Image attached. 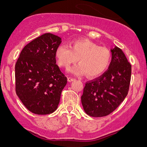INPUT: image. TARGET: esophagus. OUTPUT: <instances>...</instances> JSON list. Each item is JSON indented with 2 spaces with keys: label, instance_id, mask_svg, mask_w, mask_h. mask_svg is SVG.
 I'll return each mask as SVG.
<instances>
[{
  "label": "esophagus",
  "instance_id": "34e87169",
  "mask_svg": "<svg viewBox=\"0 0 147 147\" xmlns=\"http://www.w3.org/2000/svg\"><path fill=\"white\" fill-rule=\"evenodd\" d=\"M67 80H68V81H69V82H73V81H74V80H76V78H71V77H69V78H67Z\"/></svg>",
  "mask_w": 147,
  "mask_h": 147
}]
</instances>
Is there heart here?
Masks as SVG:
<instances>
[{
  "label": "heart",
  "mask_w": 147,
  "mask_h": 147,
  "mask_svg": "<svg viewBox=\"0 0 147 147\" xmlns=\"http://www.w3.org/2000/svg\"><path fill=\"white\" fill-rule=\"evenodd\" d=\"M55 56L59 65L65 68H69L78 60L79 65L70 70L76 74L86 73L88 77H96L104 73L112 59V53L108 48L87 39L73 41L70 47L61 44L56 49Z\"/></svg>",
  "instance_id": "1"
}]
</instances>
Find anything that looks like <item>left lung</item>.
<instances>
[{
  "label": "left lung",
  "mask_w": 147,
  "mask_h": 147,
  "mask_svg": "<svg viewBox=\"0 0 147 147\" xmlns=\"http://www.w3.org/2000/svg\"><path fill=\"white\" fill-rule=\"evenodd\" d=\"M108 70L86 83L81 99L86 114L93 117L108 116L127 96L131 79V65L119 47L111 49Z\"/></svg>",
  "instance_id": "1"
}]
</instances>
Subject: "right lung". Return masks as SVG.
Returning <instances> with one entry per match:
<instances>
[{
	"label": "right lung",
	"instance_id": "obj_1",
	"mask_svg": "<svg viewBox=\"0 0 147 147\" xmlns=\"http://www.w3.org/2000/svg\"><path fill=\"white\" fill-rule=\"evenodd\" d=\"M61 38L45 33L25 46L15 64V91L22 103L36 114L57 108L67 77L56 64Z\"/></svg>",
	"mask_w": 147,
	"mask_h": 147
}]
</instances>
